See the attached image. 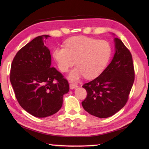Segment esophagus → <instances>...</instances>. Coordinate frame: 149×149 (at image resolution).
<instances>
[{
  "mask_svg": "<svg viewBox=\"0 0 149 149\" xmlns=\"http://www.w3.org/2000/svg\"><path fill=\"white\" fill-rule=\"evenodd\" d=\"M77 87H78V86L76 84H72V83L70 84V88L71 90H74V89H75V88H77Z\"/></svg>",
  "mask_w": 149,
  "mask_h": 149,
  "instance_id": "1",
  "label": "esophagus"
}]
</instances>
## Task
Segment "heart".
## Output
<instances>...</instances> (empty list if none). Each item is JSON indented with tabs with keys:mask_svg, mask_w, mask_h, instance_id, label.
I'll return each mask as SVG.
<instances>
[{
	"mask_svg": "<svg viewBox=\"0 0 149 149\" xmlns=\"http://www.w3.org/2000/svg\"><path fill=\"white\" fill-rule=\"evenodd\" d=\"M109 42L86 36H75L65 42V48L56 47L52 56L59 69L66 72L75 64L77 66L70 72L68 79L77 82L84 76L95 78L102 73L111 56Z\"/></svg>",
	"mask_w": 149,
	"mask_h": 149,
	"instance_id": "heart-1",
	"label": "heart"
}]
</instances>
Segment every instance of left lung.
<instances>
[{
  "label": "left lung",
  "instance_id": "8db88e82",
  "mask_svg": "<svg viewBox=\"0 0 149 149\" xmlns=\"http://www.w3.org/2000/svg\"><path fill=\"white\" fill-rule=\"evenodd\" d=\"M114 43L115 54L109 65L99 77L83 86L87 91L83 108L101 118L113 116L125 105L134 80L130 51L118 38L115 37Z\"/></svg>",
  "mask_w": 149,
  "mask_h": 149
}]
</instances>
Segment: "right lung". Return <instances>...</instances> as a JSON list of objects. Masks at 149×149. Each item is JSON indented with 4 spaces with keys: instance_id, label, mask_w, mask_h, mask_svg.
<instances>
[{
    "instance_id": "obj_1",
    "label": "right lung",
    "mask_w": 149,
    "mask_h": 149,
    "mask_svg": "<svg viewBox=\"0 0 149 149\" xmlns=\"http://www.w3.org/2000/svg\"><path fill=\"white\" fill-rule=\"evenodd\" d=\"M38 36L19 50L13 60L10 81L21 107L34 116L45 118L61 109L69 91L68 81L51 67V55L44 39Z\"/></svg>"
}]
</instances>
